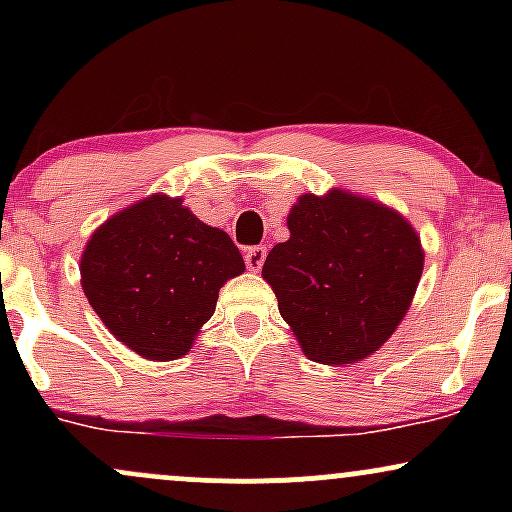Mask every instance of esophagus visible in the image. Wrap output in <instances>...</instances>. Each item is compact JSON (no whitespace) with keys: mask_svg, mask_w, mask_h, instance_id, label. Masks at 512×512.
I'll return each instance as SVG.
<instances>
[{"mask_svg":"<svg viewBox=\"0 0 512 512\" xmlns=\"http://www.w3.org/2000/svg\"><path fill=\"white\" fill-rule=\"evenodd\" d=\"M264 260H267V248L264 245H255V248L245 250V264H248L250 272H260Z\"/></svg>","mask_w":512,"mask_h":512,"instance_id":"34e87169","label":"esophagus"}]
</instances>
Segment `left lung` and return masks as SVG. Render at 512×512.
I'll use <instances>...</instances> for the list:
<instances>
[{"label": "left lung", "mask_w": 512, "mask_h": 512, "mask_svg": "<svg viewBox=\"0 0 512 512\" xmlns=\"http://www.w3.org/2000/svg\"><path fill=\"white\" fill-rule=\"evenodd\" d=\"M289 240L269 250L262 279L310 361L358 363L395 334L424 272L414 226L375 199L332 187L305 192Z\"/></svg>", "instance_id": "8db88e82"}]
</instances>
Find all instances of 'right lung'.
I'll list each match as a JSON object with an SVG mask.
<instances>
[{"mask_svg": "<svg viewBox=\"0 0 512 512\" xmlns=\"http://www.w3.org/2000/svg\"><path fill=\"white\" fill-rule=\"evenodd\" d=\"M81 289L110 334L149 361L187 356L243 255L180 197L139 199L103 221L81 252Z\"/></svg>", "mask_w": 512, "mask_h": 512, "instance_id": "1", "label": "right lung"}]
</instances>
